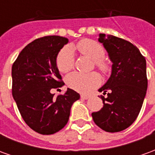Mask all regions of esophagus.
Returning a JSON list of instances; mask_svg holds the SVG:
<instances>
[{
  "mask_svg": "<svg viewBox=\"0 0 155 155\" xmlns=\"http://www.w3.org/2000/svg\"><path fill=\"white\" fill-rule=\"evenodd\" d=\"M81 98L82 100H87L90 98V95H87V94H81Z\"/></svg>",
  "mask_w": 155,
  "mask_h": 155,
  "instance_id": "34e87169",
  "label": "esophagus"
}]
</instances>
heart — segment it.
<instances>
[{
  "label": "heart",
  "mask_w": 155,
  "mask_h": 155,
  "mask_svg": "<svg viewBox=\"0 0 155 155\" xmlns=\"http://www.w3.org/2000/svg\"><path fill=\"white\" fill-rule=\"evenodd\" d=\"M72 51H77L81 55L93 60L94 64L102 74H107L110 71V64L104 58V47L97 41L91 39L81 40L76 44L70 45L69 47L61 49L56 57V66L61 73H67L71 71L74 65V58ZM66 84L72 90L88 93L101 84V77L96 72L89 74H82L73 72L68 75Z\"/></svg>",
  "instance_id": "b5f03b06"
}]
</instances>
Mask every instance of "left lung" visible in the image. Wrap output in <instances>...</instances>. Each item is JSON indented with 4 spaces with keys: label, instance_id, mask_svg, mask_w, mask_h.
I'll return each mask as SVG.
<instances>
[{
    "label": "left lung",
    "instance_id": "1",
    "mask_svg": "<svg viewBox=\"0 0 155 155\" xmlns=\"http://www.w3.org/2000/svg\"><path fill=\"white\" fill-rule=\"evenodd\" d=\"M99 41L109 53L112 72L99 91L103 107L92 113L94 122L106 132H120L130 127L138 117L148 87L146 61L130 41L114 35L100 34Z\"/></svg>",
    "mask_w": 155,
    "mask_h": 155
}]
</instances>
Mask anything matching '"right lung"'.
<instances>
[{"label": "right lung", "instance_id": "obj_1", "mask_svg": "<svg viewBox=\"0 0 155 155\" xmlns=\"http://www.w3.org/2000/svg\"><path fill=\"white\" fill-rule=\"evenodd\" d=\"M68 39L44 36L28 44L12 64V96L22 119L41 134H52L67 124L71 108L80 94L68 88L64 94H51L64 82L56 57Z\"/></svg>", "mask_w": 155, "mask_h": 155}]
</instances>
